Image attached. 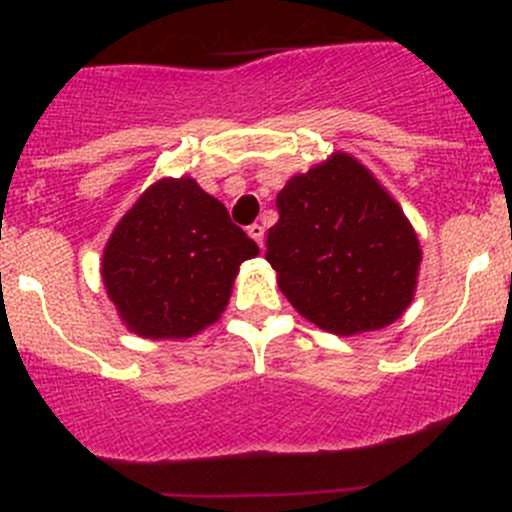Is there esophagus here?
I'll return each mask as SVG.
<instances>
[{
    "label": "esophagus",
    "mask_w": 512,
    "mask_h": 512,
    "mask_svg": "<svg viewBox=\"0 0 512 512\" xmlns=\"http://www.w3.org/2000/svg\"><path fill=\"white\" fill-rule=\"evenodd\" d=\"M247 235H250L252 240H255L257 245L262 247V237H265V227H262V225H257V223H252L250 227H247Z\"/></svg>",
    "instance_id": "esophagus-1"
}]
</instances>
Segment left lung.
<instances>
[{
    "mask_svg": "<svg viewBox=\"0 0 512 512\" xmlns=\"http://www.w3.org/2000/svg\"><path fill=\"white\" fill-rule=\"evenodd\" d=\"M267 262L294 309L352 337L396 322L416 292L421 247L404 210L369 168L334 153L287 180Z\"/></svg>",
    "mask_w": 512,
    "mask_h": 512,
    "instance_id": "8db88e82",
    "label": "left lung"
}]
</instances>
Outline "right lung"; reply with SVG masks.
I'll return each mask as SVG.
<instances>
[{
	"label": "right lung",
	"instance_id": "add662e5",
	"mask_svg": "<svg viewBox=\"0 0 512 512\" xmlns=\"http://www.w3.org/2000/svg\"><path fill=\"white\" fill-rule=\"evenodd\" d=\"M260 247L193 178L153 183L111 232L101 277L123 324L143 339H185L215 324Z\"/></svg>",
	"mask_w": 512,
	"mask_h": 512
}]
</instances>
